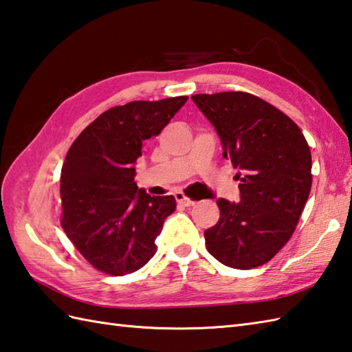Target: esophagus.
I'll list each match as a JSON object with an SVG mask.
<instances>
[{
    "label": "esophagus",
    "instance_id": "1",
    "mask_svg": "<svg viewBox=\"0 0 352 352\" xmlns=\"http://www.w3.org/2000/svg\"><path fill=\"white\" fill-rule=\"evenodd\" d=\"M175 199H177L178 203H180L182 206H184V207H190V206L195 204V201H192L190 198L186 197L183 192H177V193H175Z\"/></svg>",
    "mask_w": 352,
    "mask_h": 352
}]
</instances>
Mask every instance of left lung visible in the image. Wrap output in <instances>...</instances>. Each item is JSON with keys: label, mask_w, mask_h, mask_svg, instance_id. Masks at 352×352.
<instances>
[{"label": "left lung", "mask_w": 352, "mask_h": 352, "mask_svg": "<svg viewBox=\"0 0 352 352\" xmlns=\"http://www.w3.org/2000/svg\"><path fill=\"white\" fill-rule=\"evenodd\" d=\"M197 107L219 134L222 155L237 169L241 199L219 198V221L204 231L222 265L252 269L287 243L311 189V154L289 116L246 92L199 94Z\"/></svg>", "instance_id": "8db88e82"}]
</instances>
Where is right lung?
<instances>
[{
	"label": "right lung",
	"instance_id": "1",
	"mask_svg": "<svg viewBox=\"0 0 352 352\" xmlns=\"http://www.w3.org/2000/svg\"><path fill=\"white\" fill-rule=\"evenodd\" d=\"M188 96L111 107L74 140L60 175L62 227L89 263L121 276L145 266L175 198L139 189L134 164Z\"/></svg>",
	"mask_w": 352,
	"mask_h": 352
}]
</instances>
